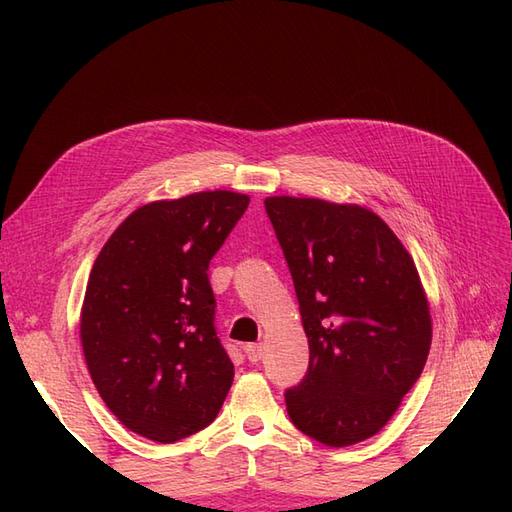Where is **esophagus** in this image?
<instances>
[{
  "instance_id": "esophagus-1",
  "label": "esophagus",
  "mask_w": 512,
  "mask_h": 512,
  "mask_svg": "<svg viewBox=\"0 0 512 512\" xmlns=\"http://www.w3.org/2000/svg\"><path fill=\"white\" fill-rule=\"evenodd\" d=\"M262 344H247L245 346V354H247V359H250V363H258L260 359H262Z\"/></svg>"
}]
</instances>
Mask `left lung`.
Here are the masks:
<instances>
[{"label":"left lung","instance_id":"left-lung-1","mask_svg":"<svg viewBox=\"0 0 512 512\" xmlns=\"http://www.w3.org/2000/svg\"><path fill=\"white\" fill-rule=\"evenodd\" d=\"M265 209L309 344L307 374L286 391L290 421L327 446L363 442L391 421L429 354L414 260L365 207L271 196Z\"/></svg>","mask_w":512,"mask_h":512}]
</instances>
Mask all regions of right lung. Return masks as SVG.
Wrapping results in <instances>:
<instances>
[{
	"instance_id": "obj_1",
	"label": "right lung",
	"mask_w": 512,
	"mask_h": 512,
	"mask_svg": "<svg viewBox=\"0 0 512 512\" xmlns=\"http://www.w3.org/2000/svg\"><path fill=\"white\" fill-rule=\"evenodd\" d=\"M250 205L215 190L143 205L91 269L81 344L100 397L138 436L170 444L205 429L235 365L215 333L209 262Z\"/></svg>"
}]
</instances>
